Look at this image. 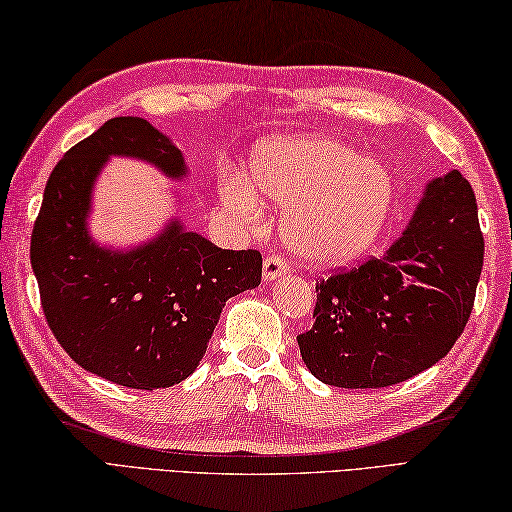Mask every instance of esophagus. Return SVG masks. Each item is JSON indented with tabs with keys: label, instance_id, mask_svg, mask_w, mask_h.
Returning <instances> with one entry per match:
<instances>
[{
	"label": "esophagus",
	"instance_id": "34e87169",
	"mask_svg": "<svg viewBox=\"0 0 512 512\" xmlns=\"http://www.w3.org/2000/svg\"><path fill=\"white\" fill-rule=\"evenodd\" d=\"M286 273H288V266L284 262V257L270 255V257L264 259V273H262V277H264L266 284H270V281H275L277 277H284Z\"/></svg>",
	"mask_w": 512,
	"mask_h": 512
}]
</instances>
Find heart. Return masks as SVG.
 Returning a JSON list of instances; mask_svg holds the SVG:
<instances>
[{"mask_svg": "<svg viewBox=\"0 0 512 512\" xmlns=\"http://www.w3.org/2000/svg\"><path fill=\"white\" fill-rule=\"evenodd\" d=\"M220 195L246 224L262 222V198L284 206L281 235L292 253L312 266H339L376 242L396 184L385 165L339 140L270 138L250 151L244 180L231 178Z\"/></svg>", "mask_w": 512, "mask_h": 512, "instance_id": "b5f03b06", "label": "heart"}]
</instances>
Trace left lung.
Returning <instances> with one entry per match:
<instances>
[{"label":"left lung","mask_w":512,"mask_h":512,"mask_svg":"<svg viewBox=\"0 0 512 512\" xmlns=\"http://www.w3.org/2000/svg\"><path fill=\"white\" fill-rule=\"evenodd\" d=\"M484 262L475 193L458 169L424 184L405 231L378 259L317 286L314 325L297 336L325 385L402 383L449 354L471 317Z\"/></svg>","instance_id":"left-lung-1"}]
</instances>
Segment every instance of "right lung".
I'll return each instance as SVG.
<instances>
[{
	"label": "right lung",
	"instance_id": "obj_1",
	"mask_svg": "<svg viewBox=\"0 0 512 512\" xmlns=\"http://www.w3.org/2000/svg\"><path fill=\"white\" fill-rule=\"evenodd\" d=\"M112 158L189 180L167 134L140 116L112 118L50 173L30 239L32 273L50 330L76 365L123 387L165 389L198 369L226 301L259 286L262 255L217 248L178 213L145 242H99L94 189Z\"/></svg>",
	"mask_w": 512,
	"mask_h": 512
}]
</instances>
